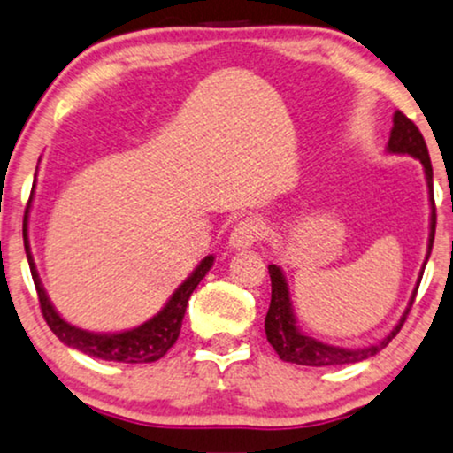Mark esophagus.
Returning <instances> with one entry per match:
<instances>
[{"label":"esophagus","mask_w":453,"mask_h":453,"mask_svg":"<svg viewBox=\"0 0 453 453\" xmlns=\"http://www.w3.org/2000/svg\"><path fill=\"white\" fill-rule=\"evenodd\" d=\"M262 237H265V225H262L258 218H243L233 228L228 243H231L233 250H245L258 243Z\"/></svg>","instance_id":"esophagus-1"}]
</instances>
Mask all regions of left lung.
<instances>
[{"label":"left lung","mask_w":453,"mask_h":453,"mask_svg":"<svg viewBox=\"0 0 453 453\" xmlns=\"http://www.w3.org/2000/svg\"><path fill=\"white\" fill-rule=\"evenodd\" d=\"M387 149L390 153L411 155V157L420 159V164L424 165L428 195H431V235H428V254H426V262H428V256H431L433 242H434V226H437V210H434V195H433V165H431V157H428L426 142H424V136L420 134V130H418L414 121H411L410 117H405L401 111H397L393 117V130H390ZM426 262H424V266H426ZM422 273L418 281H422ZM269 275H271V306L265 319L266 340H269L271 346L277 350V355L281 357L283 361L298 363V365H311V367L346 365V363L370 359V357L380 353L384 346L397 336L399 329L403 327L407 315H410L411 304H414L416 300L418 286H420V283H418L414 294H411L410 306H407L403 317H401L399 323L393 327V332H390L387 338L380 340L378 344L365 346V349H340V346L323 344L319 340L306 336V334L300 332V327L296 326L292 303H289V289H288L286 277H283V273L277 265H269Z\"/></svg>","instance_id":"left-lung-1"}]
</instances>
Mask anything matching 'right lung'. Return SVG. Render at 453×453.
<instances>
[{"instance_id":"right-lung-1","label":"right lung","mask_w":453,"mask_h":453,"mask_svg":"<svg viewBox=\"0 0 453 453\" xmlns=\"http://www.w3.org/2000/svg\"><path fill=\"white\" fill-rule=\"evenodd\" d=\"M31 203V201H29ZM29 205L25 210V220H22V239H25V252L27 260H29L31 266V277L33 283H35L39 306H42L43 319L54 332V336L65 342L71 349L81 350V353L96 357V359L103 361H119V363H150L157 361L164 357L167 350L174 346L178 340V334H180L184 311H187L188 298H191L193 289L199 286L201 279L205 277V273L211 269L214 265V256H205L201 260V265L191 273V277L178 286V289L172 294V298L167 300L164 309H161L153 319L144 321L142 326L127 329V332L119 334H94L88 332V329H80L71 323H66L63 317L56 312V309L50 303L46 289H43L42 281H39L35 262H33L31 248H29Z\"/></svg>"}]
</instances>
